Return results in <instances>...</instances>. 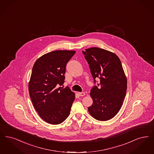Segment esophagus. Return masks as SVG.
<instances>
[{
    "instance_id": "1",
    "label": "esophagus",
    "mask_w": 154,
    "mask_h": 154,
    "mask_svg": "<svg viewBox=\"0 0 154 154\" xmlns=\"http://www.w3.org/2000/svg\"><path fill=\"white\" fill-rule=\"evenodd\" d=\"M79 94L80 96H84L85 95V93L84 92H79Z\"/></svg>"
}]
</instances>
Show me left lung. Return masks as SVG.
I'll list each match as a JSON object with an SVG mask.
<instances>
[{
    "mask_svg": "<svg viewBox=\"0 0 154 154\" xmlns=\"http://www.w3.org/2000/svg\"><path fill=\"white\" fill-rule=\"evenodd\" d=\"M91 74L100 80L91 91L93 104L88 107L91 115L99 121H106L120 111L125 97L127 82L120 60L115 53L99 48L82 51Z\"/></svg>",
    "mask_w": 154,
    "mask_h": 154,
    "instance_id": "obj_1",
    "label": "left lung"
}]
</instances>
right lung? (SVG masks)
Returning <instances> with one entry per match:
<instances>
[{
    "label": "right lung",
    "instance_id": "right-lung-1",
    "mask_svg": "<svg viewBox=\"0 0 154 154\" xmlns=\"http://www.w3.org/2000/svg\"><path fill=\"white\" fill-rule=\"evenodd\" d=\"M75 51L55 50L39 58L32 67L29 91L39 116L47 123L59 124L69 116L75 94L64 82L66 66Z\"/></svg>",
    "mask_w": 154,
    "mask_h": 154
}]
</instances>
